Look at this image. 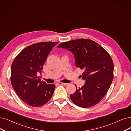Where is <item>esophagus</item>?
<instances>
[{
	"mask_svg": "<svg viewBox=\"0 0 131 131\" xmlns=\"http://www.w3.org/2000/svg\"><path fill=\"white\" fill-rule=\"evenodd\" d=\"M59 85H64L66 86L68 85L67 83H62V82H59Z\"/></svg>",
	"mask_w": 131,
	"mask_h": 131,
	"instance_id": "1",
	"label": "esophagus"
}]
</instances>
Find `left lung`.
<instances>
[{
    "label": "left lung",
    "mask_w": 131,
    "mask_h": 131,
    "mask_svg": "<svg viewBox=\"0 0 131 131\" xmlns=\"http://www.w3.org/2000/svg\"><path fill=\"white\" fill-rule=\"evenodd\" d=\"M57 47L71 51L76 67L84 71L82 74L84 85L71 94V100L84 108L95 105L105 96L113 79L114 66L110 55L102 46L89 39L65 42Z\"/></svg>",
    "instance_id": "left-lung-1"
}]
</instances>
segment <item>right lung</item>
I'll use <instances>...</instances> for the list:
<instances>
[{
	"mask_svg": "<svg viewBox=\"0 0 131 131\" xmlns=\"http://www.w3.org/2000/svg\"><path fill=\"white\" fill-rule=\"evenodd\" d=\"M56 44L55 42H43L31 45L21 51L12 63V87L29 106H42L53 95L55 85L41 81L36 75L41 73L48 54Z\"/></svg>",
	"mask_w": 131,
	"mask_h": 131,
	"instance_id": "right-lung-1",
	"label": "right lung"
}]
</instances>
